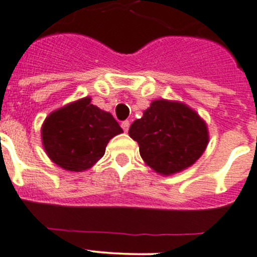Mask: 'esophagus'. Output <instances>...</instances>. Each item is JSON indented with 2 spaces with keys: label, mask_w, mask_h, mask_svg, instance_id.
Instances as JSON below:
<instances>
[{
  "label": "esophagus",
  "mask_w": 257,
  "mask_h": 257,
  "mask_svg": "<svg viewBox=\"0 0 257 257\" xmlns=\"http://www.w3.org/2000/svg\"><path fill=\"white\" fill-rule=\"evenodd\" d=\"M129 125H131V124H129L128 120H125V121H123V123H121V128H123V131L125 132V133H126V132H128Z\"/></svg>",
  "instance_id": "obj_1"
}]
</instances>
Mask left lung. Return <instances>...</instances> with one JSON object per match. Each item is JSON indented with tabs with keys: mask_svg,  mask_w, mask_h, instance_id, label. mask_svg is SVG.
Returning <instances> with one entry per match:
<instances>
[{
	"mask_svg": "<svg viewBox=\"0 0 257 257\" xmlns=\"http://www.w3.org/2000/svg\"><path fill=\"white\" fill-rule=\"evenodd\" d=\"M142 159L154 172L172 176L200 158L208 144V128L196 110L177 100L157 99L129 128Z\"/></svg>",
	"mask_w": 257,
	"mask_h": 257,
	"instance_id": "1",
	"label": "left lung"
}]
</instances>
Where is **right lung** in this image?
<instances>
[{"label":"right lung","instance_id":"right-lung-1","mask_svg":"<svg viewBox=\"0 0 257 257\" xmlns=\"http://www.w3.org/2000/svg\"><path fill=\"white\" fill-rule=\"evenodd\" d=\"M123 129L110 113L91 104L90 96L69 103L46 116L41 126L42 146L60 168L84 172L105 153L111 138Z\"/></svg>","mask_w":257,"mask_h":257}]
</instances>
